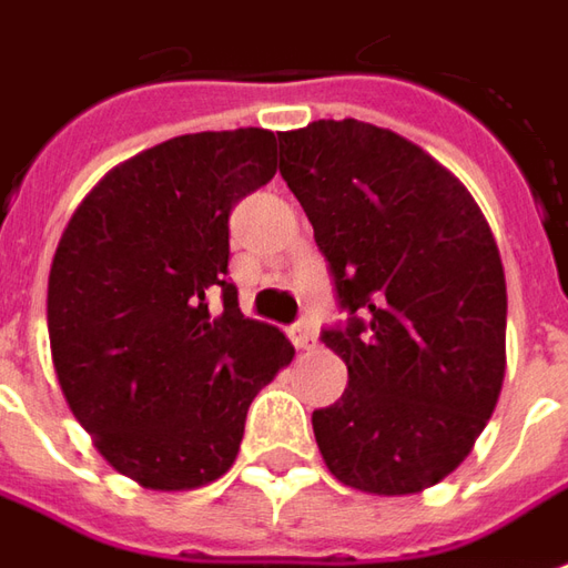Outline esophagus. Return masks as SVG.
Returning a JSON list of instances; mask_svg holds the SVG:
<instances>
[{"instance_id":"1","label":"esophagus","mask_w":568,"mask_h":568,"mask_svg":"<svg viewBox=\"0 0 568 568\" xmlns=\"http://www.w3.org/2000/svg\"><path fill=\"white\" fill-rule=\"evenodd\" d=\"M292 341H295L297 351H313L316 347V328L307 320H301L297 325H292Z\"/></svg>"}]
</instances>
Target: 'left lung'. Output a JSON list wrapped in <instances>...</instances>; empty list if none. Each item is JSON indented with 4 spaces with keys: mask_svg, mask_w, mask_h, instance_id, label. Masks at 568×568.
I'll return each mask as SVG.
<instances>
[{
    "mask_svg": "<svg viewBox=\"0 0 568 568\" xmlns=\"http://www.w3.org/2000/svg\"><path fill=\"white\" fill-rule=\"evenodd\" d=\"M280 174L347 311L323 332L347 366L338 403L313 412L325 467L375 495L436 486L505 381L507 285L486 217L422 146L359 119L280 134Z\"/></svg>",
    "mask_w": 568,
    "mask_h": 568,
    "instance_id": "obj_1",
    "label": "left lung"
}]
</instances>
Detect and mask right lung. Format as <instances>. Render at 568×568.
<instances>
[{
    "label": "right lung",
    "instance_id": "right-lung-1",
    "mask_svg": "<svg viewBox=\"0 0 568 568\" xmlns=\"http://www.w3.org/2000/svg\"><path fill=\"white\" fill-rule=\"evenodd\" d=\"M273 174L267 129L181 134L106 172L58 243L54 372L94 449L144 489L224 477L252 399L295 356L227 280L230 212Z\"/></svg>",
    "mask_w": 568,
    "mask_h": 568
}]
</instances>
